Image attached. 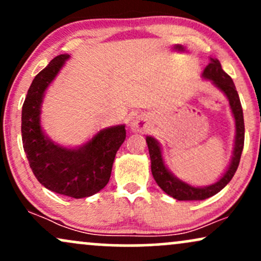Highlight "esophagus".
<instances>
[{
    "label": "esophagus",
    "instance_id": "1",
    "mask_svg": "<svg viewBox=\"0 0 261 261\" xmlns=\"http://www.w3.org/2000/svg\"><path fill=\"white\" fill-rule=\"evenodd\" d=\"M148 116L145 115V114L135 116L133 121H131V130H133L134 133H143V131L148 127Z\"/></svg>",
    "mask_w": 261,
    "mask_h": 261
}]
</instances>
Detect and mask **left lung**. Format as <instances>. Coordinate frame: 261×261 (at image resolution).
I'll return each mask as SVG.
<instances>
[{"label":"left lung","mask_w":261,"mask_h":261,"mask_svg":"<svg viewBox=\"0 0 261 261\" xmlns=\"http://www.w3.org/2000/svg\"><path fill=\"white\" fill-rule=\"evenodd\" d=\"M202 77L205 80L212 81L218 89H221L226 94L229 101L230 110L236 120V140L233 155L230 160L229 167L227 168L224 174L214 184L207 187H193L188 182L180 180L173 175V173L167 168L164 164L162 149L157 140L152 136L146 137V142L148 146L149 158H151V170L155 182L162 190L169 196L174 197L180 201H193V200H205L208 197L216 195L230 181L234 175L237 168L241 161L242 151L244 146V119L242 104L239 100L238 92H237L234 83L230 77L222 70L220 61L217 59H210V64L206 66L202 72Z\"/></svg>","instance_id":"8db88e82"}]
</instances>
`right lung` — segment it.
I'll list each match as a JSON object with an SVG mask.
<instances>
[{"mask_svg":"<svg viewBox=\"0 0 261 261\" xmlns=\"http://www.w3.org/2000/svg\"><path fill=\"white\" fill-rule=\"evenodd\" d=\"M68 59L67 54L56 56L33 80L22 108V141L29 166L41 185L54 193L82 199L108 184L126 130L125 125L103 128L76 148L60 146L44 134L40 108L45 91Z\"/></svg>","mask_w":261,"mask_h":261,"instance_id":"1","label":"right lung"}]
</instances>
